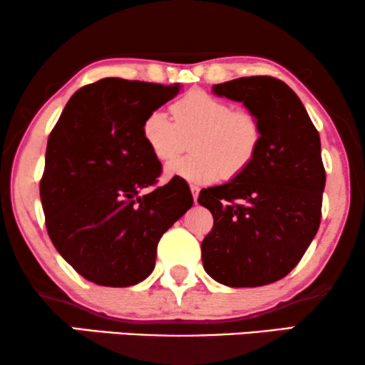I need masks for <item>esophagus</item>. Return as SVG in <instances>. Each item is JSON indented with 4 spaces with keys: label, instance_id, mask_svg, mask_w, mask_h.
Returning a JSON list of instances; mask_svg holds the SVG:
<instances>
[{
    "label": "esophagus",
    "instance_id": "34e87169",
    "mask_svg": "<svg viewBox=\"0 0 365 365\" xmlns=\"http://www.w3.org/2000/svg\"><path fill=\"white\" fill-rule=\"evenodd\" d=\"M191 192H192V199H194V202L197 204V197H199V187H197V186H191Z\"/></svg>",
    "mask_w": 365,
    "mask_h": 365
}]
</instances>
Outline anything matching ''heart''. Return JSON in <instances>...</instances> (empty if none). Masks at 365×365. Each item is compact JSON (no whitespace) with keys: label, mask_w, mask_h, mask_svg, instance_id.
I'll list each match as a JSON object with an SVG mask.
<instances>
[{"label":"heart","mask_w":365,"mask_h":365,"mask_svg":"<svg viewBox=\"0 0 365 365\" xmlns=\"http://www.w3.org/2000/svg\"><path fill=\"white\" fill-rule=\"evenodd\" d=\"M173 119L161 109L144 118L141 134L149 153L158 161H171L192 139L194 154L168 164L166 176L186 182L211 184L217 179L242 173L261 146V124L246 109H234L231 103L194 89L171 106Z\"/></svg>","instance_id":"b5f03b06"}]
</instances>
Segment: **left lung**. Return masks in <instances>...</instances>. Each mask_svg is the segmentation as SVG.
I'll use <instances>...</instances> for the list:
<instances>
[{
	"label": "left lung",
	"mask_w": 365,
	"mask_h": 365,
	"mask_svg": "<svg viewBox=\"0 0 365 365\" xmlns=\"http://www.w3.org/2000/svg\"><path fill=\"white\" fill-rule=\"evenodd\" d=\"M214 94L242 103L261 124L252 163L197 202L214 217L201 244L202 264L229 287H257L286 277L321 224L326 171L321 138L297 94L271 76L214 84Z\"/></svg>",
	"instance_id": "8db88e82"
}]
</instances>
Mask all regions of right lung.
I'll return each instance as SVG.
<instances>
[{
	"label": "right lung",
	"mask_w": 365,
	"mask_h": 365,
	"mask_svg": "<svg viewBox=\"0 0 365 365\" xmlns=\"http://www.w3.org/2000/svg\"><path fill=\"white\" fill-rule=\"evenodd\" d=\"M179 84L104 78L78 89L48 138L39 196L56 251L99 286L141 282L158 242L192 206L189 187H156L161 163L143 141L144 118Z\"/></svg>",
	"instance_id": "add662e5"
}]
</instances>
